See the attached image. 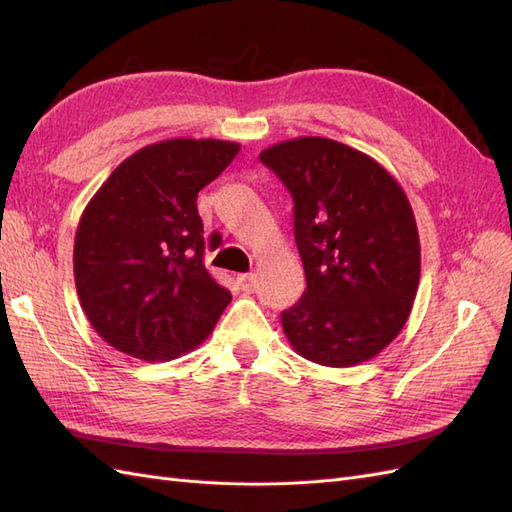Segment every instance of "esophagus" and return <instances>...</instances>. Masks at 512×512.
Returning <instances> with one entry per match:
<instances>
[{"label":"esophagus","mask_w":512,"mask_h":512,"mask_svg":"<svg viewBox=\"0 0 512 512\" xmlns=\"http://www.w3.org/2000/svg\"><path fill=\"white\" fill-rule=\"evenodd\" d=\"M237 284H239V288L243 290V292H254L256 290V275L254 273H245V275H239L237 277Z\"/></svg>","instance_id":"esophagus-1"}]
</instances>
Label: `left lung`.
Segmentation results:
<instances>
[{
    "label": "left lung",
    "instance_id": "left-lung-1",
    "mask_svg": "<svg viewBox=\"0 0 512 512\" xmlns=\"http://www.w3.org/2000/svg\"><path fill=\"white\" fill-rule=\"evenodd\" d=\"M294 200L307 288L282 312L303 359L352 367L404 329L421 277V241L399 181L367 153L322 136L260 151Z\"/></svg>",
    "mask_w": 512,
    "mask_h": 512
}]
</instances>
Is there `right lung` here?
Segmentation results:
<instances>
[{"label":"right lung","instance_id":"1","mask_svg":"<svg viewBox=\"0 0 512 512\" xmlns=\"http://www.w3.org/2000/svg\"><path fill=\"white\" fill-rule=\"evenodd\" d=\"M239 149L168 138L132 153L91 196L74 237V284L108 346L164 363L211 335L232 297L205 267L196 198Z\"/></svg>","mask_w":512,"mask_h":512}]
</instances>
